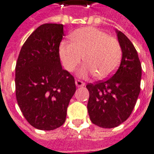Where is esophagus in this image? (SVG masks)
<instances>
[{"label":"esophagus","mask_w":154,"mask_h":154,"mask_svg":"<svg viewBox=\"0 0 154 154\" xmlns=\"http://www.w3.org/2000/svg\"><path fill=\"white\" fill-rule=\"evenodd\" d=\"M75 85H76V86L80 87V86H84V85H85V83H84L83 81L79 80V79H76V80H75Z\"/></svg>","instance_id":"34e87169"}]
</instances>
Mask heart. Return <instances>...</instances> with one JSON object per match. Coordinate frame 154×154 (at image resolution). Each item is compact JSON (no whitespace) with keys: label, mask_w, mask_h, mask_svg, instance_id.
Returning <instances> with one entry per match:
<instances>
[{"label":"heart","mask_w":154,"mask_h":154,"mask_svg":"<svg viewBox=\"0 0 154 154\" xmlns=\"http://www.w3.org/2000/svg\"><path fill=\"white\" fill-rule=\"evenodd\" d=\"M64 69L72 72L82 61L86 62L78 72L81 77L95 75L100 79L111 75L119 65L122 49L118 41L98 28L88 26L75 30L72 42L63 41L59 48Z\"/></svg>","instance_id":"b5f03b06"}]
</instances>
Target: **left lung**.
Segmentation results:
<instances>
[{
  "label": "left lung",
  "instance_id": "obj_1",
  "mask_svg": "<svg viewBox=\"0 0 154 154\" xmlns=\"http://www.w3.org/2000/svg\"><path fill=\"white\" fill-rule=\"evenodd\" d=\"M116 32L122 52L119 68L106 80L86 85L91 121L103 128H116L128 119L141 90L142 67L135 47L121 31Z\"/></svg>",
  "mask_w": 154,
  "mask_h": 154
}]
</instances>
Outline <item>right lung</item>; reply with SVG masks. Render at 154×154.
Wrapping results in <instances>:
<instances>
[{
	"label": "right lung",
	"mask_w": 154,
	"mask_h": 154,
	"mask_svg": "<svg viewBox=\"0 0 154 154\" xmlns=\"http://www.w3.org/2000/svg\"><path fill=\"white\" fill-rule=\"evenodd\" d=\"M63 24L38 26L22 45L16 64V97L33 128L50 131L61 127L76 91L75 78L62 69L59 48Z\"/></svg>",
	"instance_id": "add662e5"
}]
</instances>
